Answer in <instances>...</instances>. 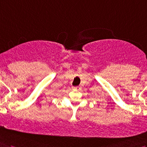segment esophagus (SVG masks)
<instances>
[{"instance_id":"obj_1","label":"esophagus","mask_w":147,"mask_h":147,"mask_svg":"<svg viewBox=\"0 0 147 147\" xmlns=\"http://www.w3.org/2000/svg\"><path fill=\"white\" fill-rule=\"evenodd\" d=\"M73 89L74 90H81V87H79V86L73 87Z\"/></svg>"}]
</instances>
